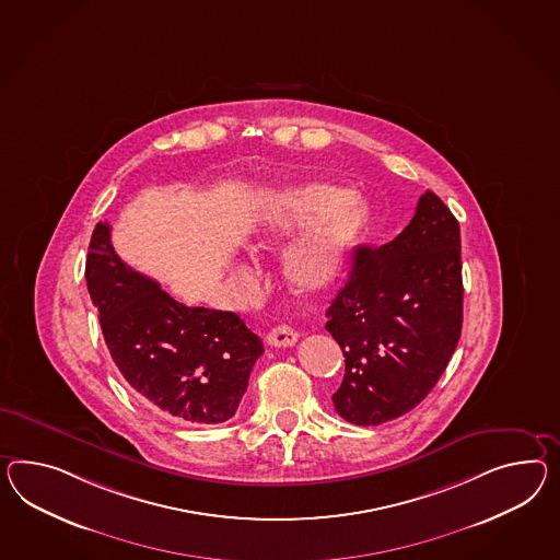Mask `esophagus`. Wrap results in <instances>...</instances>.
Here are the masks:
<instances>
[{"instance_id":"34e87169","label":"esophagus","mask_w":560,"mask_h":560,"mask_svg":"<svg viewBox=\"0 0 560 560\" xmlns=\"http://www.w3.org/2000/svg\"><path fill=\"white\" fill-rule=\"evenodd\" d=\"M266 341H268L270 347H292V345L299 341V332L292 329V327H287V325L273 327V329L268 332Z\"/></svg>"}]
</instances>
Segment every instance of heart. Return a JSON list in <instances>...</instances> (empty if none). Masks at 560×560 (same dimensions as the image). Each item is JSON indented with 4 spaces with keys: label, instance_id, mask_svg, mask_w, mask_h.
<instances>
[{
    "label": "heart",
    "instance_id": "heart-1",
    "mask_svg": "<svg viewBox=\"0 0 560 560\" xmlns=\"http://www.w3.org/2000/svg\"><path fill=\"white\" fill-rule=\"evenodd\" d=\"M370 219V202L355 190L299 183L258 188L249 199L245 225L261 245L301 231L284 254V276L296 292L320 294L343 278Z\"/></svg>",
    "mask_w": 560,
    "mask_h": 560
}]
</instances>
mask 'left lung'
<instances>
[{"label":"left lung","mask_w":560,"mask_h":560,"mask_svg":"<svg viewBox=\"0 0 560 560\" xmlns=\"http://www.w3.org/2000/svg\"><path fill=\"white\" fill-rule=\"evenodd\" d=\"M327 316L325 329L345 355L343 384L332 394L337 415L377 427L424 400L463 325L460 231L445 202L427 190L396 240L355 247Z\"/></svg>","instance_id":"left-lung-1"}]
</instances>
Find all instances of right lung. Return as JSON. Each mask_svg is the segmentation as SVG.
I'll list each match as a JSON object with an SVG mask.
<instances>
[{"mask_svg": "<svg viewBox=\"0 0 560 560\" xmlns=\"http://www.w3.org/2000/svg\"><path fill=\"white\" fill-rule=\"evenodd\" d=\"M85 278L107 349L142 400L190 424H219L235 415L264 353L240 316L174 301L121 261L109 223L101 221L91 235Z\"/></svg>", "mask_w": 560, "mask_h": 560, "instance_id": "1", "label": "right lung"}]
</instances>
